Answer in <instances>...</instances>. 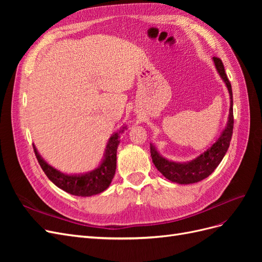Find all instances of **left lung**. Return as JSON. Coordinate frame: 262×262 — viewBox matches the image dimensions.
I'll use <instances>...</instances> for the list:
<instances>
[{
  "mask_svg": "<svg viewBox=\"0 0 262 262\" xmlns=\"http://www.w3.org/2000/svg\"><path fill=\"white\" fill-rule=\"evenodd\" d=\"M213 61L217 72L220 73L221 77L223 78V81L227 86L229 98H231L228 122L226 124L225 130L222 132L219 140L210 148L205 150L203 154L198 156L195 160L188 163L169 162L158 154L155 147L150 144V156H152L155 167L163 173L164 177L180 185L194 184V182L201 181L204 178L209 177L214 171V169L217 167L222 160H223L232 140L234 126L232 85L231 82L228 81V77L225 73V69L222 60L217 57H213Z\"/></svg>",
  "mask_w": 262,
  "mask_h": 262,
  "instance_id": "left-lung-1",
  "label": "left lung"
}]
</instances>
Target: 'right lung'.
I'll return each mask as SVG.
<instances>
[{"instance_id": "right-lung-1", "label": "right lung", "mask_w": 262, "mask_h": 262, "mask_svg": "<svg viewBox=\"0 0 262 262\" xmlns=\"http://www.w3.org/2000/svg\"><path fill=\"white\" fill-rule=\"evenodd\" d=\"M121 132H123V129L121 130ZM118 138L119 134L115 133L109 139V142L106 146L104 161H102V163L96 169L91 172H87L85 175H66V173L57 170L52 166L47 164L37 152L34 144L33 147L39 165H40V167L45 171L47 177L55 186L64 190V191L69 192L70 194L78 196H91L105 191L115 176L117 166V148L119 142H120Z\"/></svg>"}]
</instances>
